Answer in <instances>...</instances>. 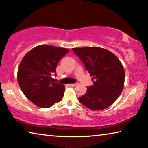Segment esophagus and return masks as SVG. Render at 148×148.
I'll return each mask as SVG.
<instances>
[{
  "instance_id": "1",
  "label": "esophagus",
  "mask_w": 148,
  "mask_h": 148,
  "mask_svg": "<svg viewBox=\"0 0 148 148\" xmlns=\"http://www.w3.org/2000/svg\"><path fill=\"white\" fill-rule=\"evenodd\" d=\"M77 84V83H74V84H68V86H76Z\"/></svg>"
}]
</instances>
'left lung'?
<instances>
[{
	"mask_svg": "<svg viewBox=\"0 0 148 148\" xmlns=\"http://www.w3.org/2000/svg\"><path fill=\"white\" fill-rule=\"evenodd\" d=\"M73 52L82 62L94 85L87 87L79 102L94 111L111 106L122 93L125 80L122 64L116 55L100 47L74 48Z\"/></svg>",
	"mask_w": 148,
	"mask_h": 148,
	"instance_id": "1",
	"label": "left lung"
}]
</instances>
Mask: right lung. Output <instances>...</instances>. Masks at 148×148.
<instances>
[{"label":"right lung","mask_w":148,"mask_h":148,"mask_svg":"<svg viewBox=\"0 0 148 148\" xmlns=\"http://www.w3.org/2000/svg\"><path fill=\"white\" fill-rule=\"evenodd\" d=\"M69 50L51 45H39L23 57L17 79L22 92L28 100L42 108H48L62 100L65 86L53 82L51 75Z\"/></svg>","instance_id":"obj_1"}]
</instances>
